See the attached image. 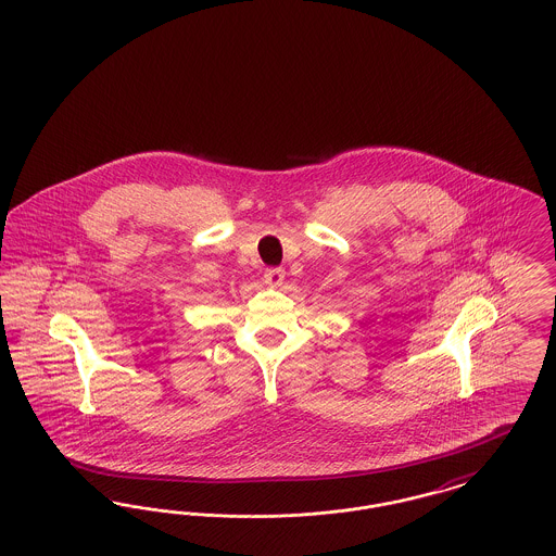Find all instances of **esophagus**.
Segmentation results:
<instances>
[{
    "label": "esophagus",
    "mask_w": 556,
    "mask_h": 556,
    "mask_svg": "<svg viewBox=\"0 0 556 556\" xmlns=\"http://www.w3.org/2000/svg\"><path fill=\"white\" fill-rule=\"evenodd\" d=\"M286 277V270L279 268V266H273V268H266L265 270V283L268 286H279Z\"/></svg>",
    "instance_id": "obj_1"
}]
</instances>
